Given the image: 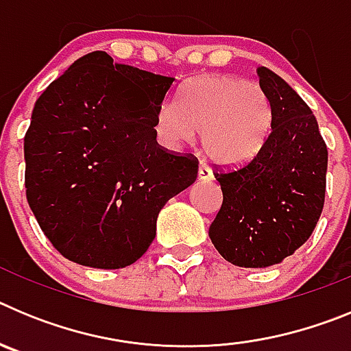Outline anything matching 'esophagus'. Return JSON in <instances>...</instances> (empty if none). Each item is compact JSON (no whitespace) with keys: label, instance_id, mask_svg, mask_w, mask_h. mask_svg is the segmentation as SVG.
<instances>
[{"label":"esophagus","instance_id":"1","mask_svg":"<svg viewBox=\"0 0 351 351\" xmlns=\"http://www.w3.org/2000/svg\"><path fill=\"white\" fill-rule=\"evenodd\" d=\"M213 178V170H210L206 163H200V167H198V179H200V181H210Z\"/></svg>","mask_w":351,"mask_h":351}]
</instances>
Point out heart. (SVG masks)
<instances>
[{"label":"heart","instance_id":"b5f03b06","mask_svg":"<svg viewBox=\"0 0 351 351\" xmlns=\"http://www.w3.org/2000/svg\"><path fill=\"white\" fill-rule=\"evenodd\" d=\"M156 137L169 147L190 144L200 132L207 158L234 165L258 153L271 132L267 96L237 77H204L186 86L179 107L167 101L154 119Z\"/></svg>","mask_w":351,"mask_h":351}]
</instances>
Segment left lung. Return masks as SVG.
Segmentation results:
<instances>
[{
  "mask_svg": "<svg viewBox=\"0 0 351 351\" xmlns=\"http://www.w3.org/2000/svg\"><path fill=\"white\" fill-rule=\"evenodd\" d=\"M258 77L271 107V132L247 163L216 167L223 204L209 226L219 255L251 269L280 263L308 241L327 182V145L311 108L269 68L260 66Z\"/></svg>",
  "mask_w": 351,
  "mask_h": 351,
  "instance_id": "obj_1",
  "label": "left lung"
}]
</instances>
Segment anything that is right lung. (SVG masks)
Listing matches in <instances>:
<instances>
[{"label": "right lung", "mask_w": 351, "mask_h": 351, "mask_svg": "<svg viewBox=\"0 0 351 351\" xmlns=\"http://www.w3.org/2000/svg\"><path fill=\"white\" fill-rule=\"evenodd\" d=\"M172 77L86 54L36 100L24 137L26 197L64 258L95 269L137 262L170 198L193 184L198 160L156 142Z\"/></svg>", "instance_id": "add662e5"}]
</instances>
